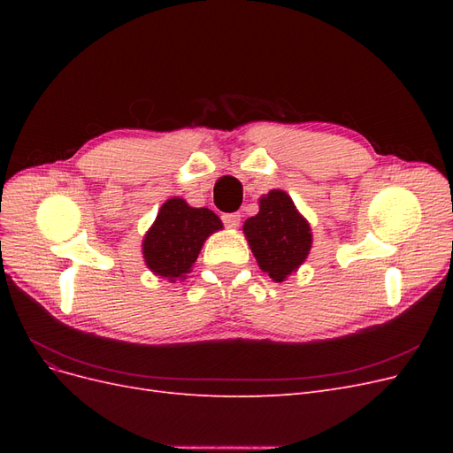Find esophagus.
I'll list each match as a JSON object with an SVG mask.
<instances>
[{
  "instance_id": "obj_1",
  "label": "esophagus",
  "mask_w": 453,
  "mask_h": 453,
  "mask_svg": "<svg viewBox=\"0 0 453 453\" xmlns=\"http://www.w3.org/2000/svg\"><path fill=\"white\" fill-rule=\"evenodd\" d=\"M221 219H223V223L230 228L240 226V213H223Z\"/></svg>"
}]
</instances>
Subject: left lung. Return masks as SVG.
Listing matches in <instances>:
<instances>
[{"label":"left lung","instance_id":"obj_1","mask_svg":"<svg viewBox=\"0 0 453 453\" xmlns=\"http://www.w3.org/2000/svg\"><path fill=\"white\" fill-rule=\"evenodd\" d=\"M258 266L273 281H283L304 263L311 248L306 219L283 190H272L260 198V210L243 225Z\"/></svg>","mask_w":453,"mask_h":453}]
</instances>
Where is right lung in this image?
I'll return each mask as SVG.
<instances>
[{"mask_svg":"<svg viewBox=\"0 0 453 453\" xmlns=\"http://www.w3.org/2000/svg\"><path fill=\"white\" fill-rule=\"evenodd\" d=\"M219 228H223L221 219L208 208H190L181 198H170L145 234V263L170 281L183 278L196 263L203 240Z\"/></svg>","mask_w":453,"mask_h":453,"instance_id":"obj_1","label":"right lung"}]
</instances>
